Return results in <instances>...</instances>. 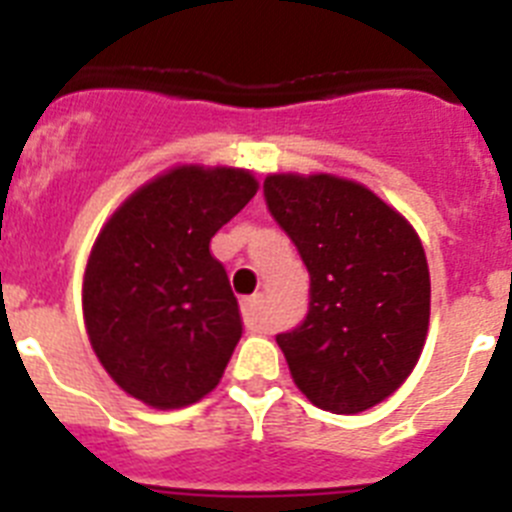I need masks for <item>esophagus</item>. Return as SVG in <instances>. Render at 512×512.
<instances>
[{"label":"esophagus","mask_w":512,"mask_h":512,"mask_svg":"<svg viewBox=\"0 0 512 512\" xmlns=\"http://www.w3.org/2000/svg\"><path fill=\"white\" fill-rule=\"evenodd\" d=\"M241 310H243V320L251 330H261L264 328V295H253L246 297L241 302Z\"/></svg>","instance_id":"34e87169"}]
</instances>
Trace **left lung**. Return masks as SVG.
<instances>
[{"label": "left lung", "instance_id": "8db88e82", "mask_svg": "<svg viewBox=\"0 0 512 512\" xmlns=\"http://www.w3.org/2000/svg\"><path fill=\"white\" fill-rule=\"evenodd\" d=\"M264 197L310 271V310L279 333L289 374L320 410L356 415L400 390L423 354L431 274L413 225L336 174H269Z\"/></svg>", "mask_w": 512, "mask_h": 512}]
</instances>
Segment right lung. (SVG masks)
Wrapping results in <instances>:
<instances>
[{
	"label": "right lung",
	"instance_id": "obj_1",
	"mask_svg": "<svg viewBox=\"0 0 512 512\" xmlns=\"http://www.w3.org/2000/svg\"><path fill=\"white\" fill-rule=\"evenodd\" d=\"M256 192L248 169L182 164L135 189L99 230L84 325L104 372L148 408H187L223 379L243 320L210 241Z\"/></svg>",
	"mask_w": 512,
	"mask_h": 512
}]
</instances>
